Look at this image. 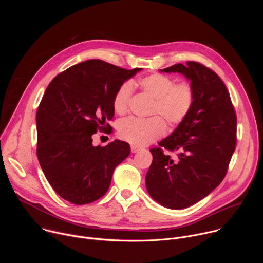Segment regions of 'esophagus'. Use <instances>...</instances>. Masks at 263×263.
<instances>
[{
	"label": "esophagus",
	"mask_w": 263,
	"mask_h": 263,
	"mask_svg": "<svg viewBox=\"0 0 263 263\" xmlns=\"http://www.w3.org/2000/svg\"><path fill=\"white\" fill-rule=\"evenodd\" d=\"M140 151V147L136 146V145H131V152L132 153H137Z\"/></svg>",
	"instance_id": "34e87169"
}]
</instances>
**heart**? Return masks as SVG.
Wrapping results in <instances>:
<instances>
[{
	"instance_id": "heart-1",
	"label": "heart",
	"mask_w": 263,
	"mask_h": 263,
	"mask_svg": "<svg viewBox=\"0 0 263 263\" xmlns=\"http://www.w3.org/2000/svg\"><path fill=\"white\" fill-rule=\"evenodd\" d=\"M140 87L149 97L155 99L152 114L160 115L172 125L182 123L190 115L195 101V90L191 83L180 82L161 73H152L138 81ZM133 92L131 82L122 84L114 97V109L119 115L128 111ZM166 130L162 118L156 116L149 119L127 118L118 126V132L122 139L138 146L146 145L161 137Z\"/></svg>"
}]
</instances>
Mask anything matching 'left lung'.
Masks as SVG:
<instances>
[{"label": "left lung", "instance_id": "8db88e82", "mask_svg": "<svg viewBox=\"0 0 263 263\" xmlns=\"http://www.w3.org/2000/svg\"><path fill=\"white\" fill-rule=\"evenodd\" d=\"M191 81L195 101L187 118L158 144L177 152L175 159L160 147L145 175L148 195L170 209L190 207L212 193L227 173L236 144V116L230 95L210 68L187 61L160 69Z\"/></svg>", "mask_w": 263, "mask_h": 263}]
</instances>
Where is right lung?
Returning a JSON list of instances; mask_svg holds the SVG:
<instances>
[{"label":"right lung","mask_w":263,"mask_h":263,"mask_svg":"<svg viewBox=\"0 0 263 263\" xmlns=\"http://www.w3.org/2000/svg\"><path fill=\"white\" fill-rule=\"evenodd\" d=\"M141 69L92 59L70 66L49 84L36 114L37 158L53 190L67 202L84 205L102 198L116 167L130 155L128 142L95 146L92 135L112 130L115 93Z\"/></svg>","instance_id":"add662e5"}]
</instances>
